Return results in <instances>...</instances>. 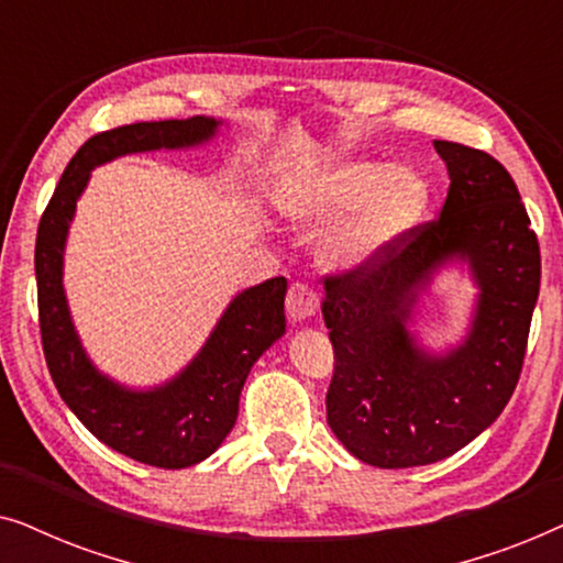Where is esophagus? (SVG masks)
I'll return each mask as SVG.
<instances>
[{
	"instance_id": "34e87169",
	"label": "esophagus",
	"mask_w": 563,
	"mask_h": 563,
	"mask_svg": "<svg viewBox=\"0 0 563 563\" xmlns=\"http://www.w3.org/2000/svg\"><path fill=\"white\" fill-rule=\"evenodd\" d=\"M287 312L291 322H305L318 312V295L307 284H295L287 295Z\"/></svg>"
}]
</instances>
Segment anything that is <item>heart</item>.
Segmentation results:
<instances>
[{"label": "heart", "mask_w": 563, "mask_h": 563, "mask_svg": "<svg viewBox=\"0 0 563 563\" xmlns=\"http://www.w3.org/2000/svg\"><path fill=\"white\" fill-rule=\"evenodd\" d=\"M428 187L405 166L328 158L291 176L276 195V210L291 225L320 230V264L338 274L364 272L420 218Z\"/></svg>", "instance_id": "obj_1"}]
</instances>
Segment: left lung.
I'll use <instances>...</instances> for the list:
<instances>
[{"label": "left lung", "mask_w": 563, "mask_h": 563, "mask_svg": "<svg viewBox=\"0 0 563 563\" xmlns=\"http://www.w3.org/2000/svg\"><path fill=\"white\" fill-rule=\"evenodd\" d=\"M435 151L451 179L441 218L374 268L330 276L320 305L335 351L328 426L379 468L449 459L499 418L541 289V251L512 176L484 151L449 141ZM449 267L477 291L465 335L433 350L417 325Z\"/></svg>", "instance_id": "8db88e82"}]
</instances>
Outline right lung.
Wrapping results in <instances>:
<instances>
[{
    "label": "right lung",
    "instance_id": "obj_1",
    "mask_svg": "<svg viewBox=\"0 0 563 563\" xmlns=\"http://www.w3.org/2000/svg\"><path fill=\"white\" fill-rule=\"evenodd\" d=\"M228 122L205 118L135 122L89 137L68 161L35 241L43 351L58 395L91 435L122 456L158 468H187L212 456L238 420L251 368L287 333V279L276 276L230 299L202 349L181 372L153 387L104 374L84 349L64 287L66 243L91 172L114 158L202 148Z\"/></svg>",
    "mask_w": 563,
    "mask_h": 563
}]
</instances>
